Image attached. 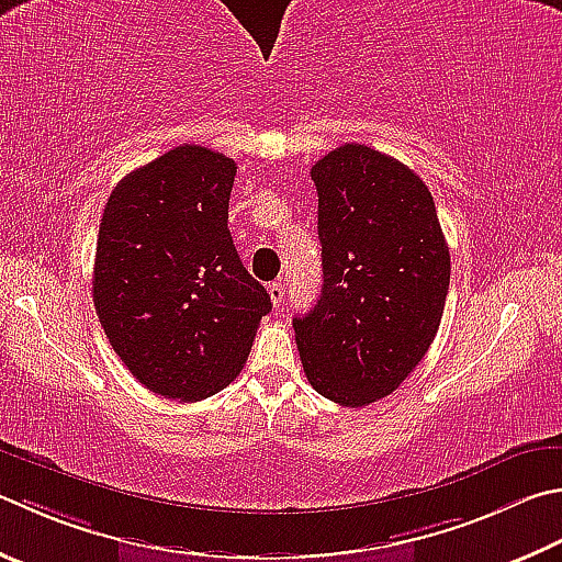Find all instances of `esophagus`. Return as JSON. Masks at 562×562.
Returning a JSON list of instances; mask_svg holds the SVG:
<instances>
[{
	"label": "esophagus",
	"instance_id": "34e87169",
	"mask_svg": "<svg viewBox=\"0 0 562 562\" xmlns=\"http://www.w3.org/2000/svg\"><path fill=\"white\" fill-rule=\"evenodd\" d=\"M268 292H270V300H272L274 307H282V304H284V284L280 280L272 282Z\"/></svg>",
	"mask_w": 562,
	"mask_h": 562
}]
</instances>
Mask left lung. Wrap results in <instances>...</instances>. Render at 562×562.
Masks as SVG:
<instances>
[{
  "instance_id": "obj_1",
  "label": "left lung",
  "mask_w": 562,
  "mask_h": 562,
  "mask_svg": "<svg viewBox=\"0 0 562 562\" xmlns=\"http://www.w3.org/2000/svg\"><path fill=\"white\" fill-rule=\"evenodd\" d=\"M324 284L294 316L300 359L319 395L363 407L391 395L435 341L450 290V248L425 181L366 145L312 167Z\"/></svg>"
}]
</instances>
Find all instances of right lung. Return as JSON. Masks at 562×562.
Returning a JSON list of instances; mask_svg holds the SVG:
<instances>
[{"label": "right lung", "instance_id": "add662e5", "mask_svg": "<svg viewBox=\"0 0 562 562\" xmlns=\"http://www.w3.org/2000/svg\"><path fill=\"white\" fill-rule=\"evenodd\" d=\"M236 161L181 145L112 189L100 221L93 302L135 379L203 401L240 373L270 294L228 231Z\"/></svg>", "mask_w": 562, "mask_h": 562}]
</instances>
